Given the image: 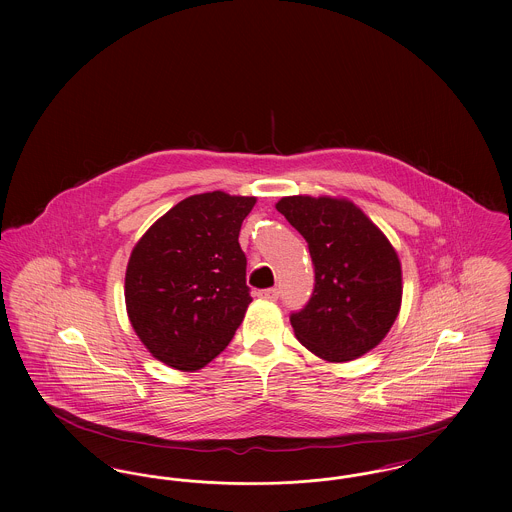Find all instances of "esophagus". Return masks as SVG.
Listing matches in <instances>:
<instances>
[{
  "label": "esophagus",
  "instance_id": "1",
  "mask_svg": "<svg viewBox=\"0 0 512 512\" xmlns=\"http://www.w3.org/2000/svg\"><path fill=\"white\" fill-rule=\"evenodd\" d=\"M257 295L261 299H265V301H276L278 299V290L276 288H267V290H261Z\"/></svg>",
  "mask_w": 512,
  "mask_h": 512
}]
</instances>
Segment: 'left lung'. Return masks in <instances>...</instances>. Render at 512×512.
<instances>
[{
  "label": "left lung",
  "mask_w": 512,
  "mask_h": 512,
  "mask_svg": "<svg viewBox=\"0 0 512 512\" xmlns=\"http://www.w3.org/2000/svg\"><path fill=\"white\" fill-rule=\"evenodd\" d=\"M276 209L305 238L315 290L290 315L295 338L320 359L343 363L376 347L401 307V265L388 238L347 199L292 195Z\"/></svg>",
  "instance_id": "8db88e82"
}]
</instances>
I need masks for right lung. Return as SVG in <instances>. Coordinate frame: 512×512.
Masks as SVG:
<instances>
[{
  "instance_id": "obj_1",
  "label": "right lung",
  "mask_w": 512,
  "mask_h": 512,
  "mask_svg": "<svg viewBox=\"0 0 512 512\" xmlns=\"http://www.w3.org/2000/svg\"><path fill=\"white\" fill-rule=\"evenodd\" d=\"M255 197L192 195L136 244L124 280L130 322L149 353L176 370L211 363L251 303L238 236Z\"/></svg>"
}]
</instances>
